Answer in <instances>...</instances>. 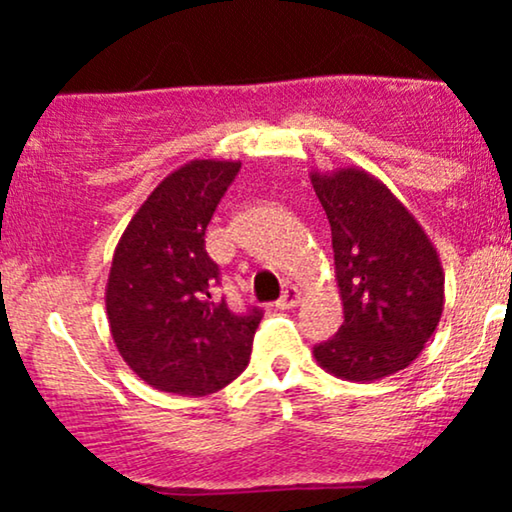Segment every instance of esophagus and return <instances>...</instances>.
I'll return each mask as SVG.
<instances>
[{
  "label": "esophagus",
  "mask_w": 512,
  "mask_h": 512,
  "mask_svg": "<svg viewBox=\"0 0 512 512\" xmlns=\"http://www.w3.org/2000/svg\"><path fill=\"white\" fill-rule=\"evenodd\" d=\"M301 303V291L296 289V286H289V289L284 291V296L276 301V308L279 310H289V308H296V305Z\"/></svg>",
  "instance_id": "esophagus-1"
}]
</instances>
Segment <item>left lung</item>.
Instances as JSON below:
<instances>
[{"label":"left lung","instance_id":"left-lung-1","mask_svg":"<svg viewBox=\"0 0 512 512\" xmlns=\"http://www.w3.org/2000/svg\"><path fill=\"white\" fill-rule=\"evenodd\" d=\"M332 228L344 322L317 344V366L349 383H373L419 358L445 305L436 245L383 180L358 166L310 170Z\"/></svg>","mask_w":512,"mask_h":512}]
</instances>
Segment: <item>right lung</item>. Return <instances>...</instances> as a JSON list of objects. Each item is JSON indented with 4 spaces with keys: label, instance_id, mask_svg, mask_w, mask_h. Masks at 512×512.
Here are the masks:
<instances>
[{
    "label": "right lung",
    "instance_id": "add662e5",
    "mask_svg": "<svg viewBox=\"0 0 512 512\" xmlns=\"http://www.w3.org/2000/svg\"><path fill=\"white\" fill-rule=\"evenodd\" d=\"M240 161L195 158L175 168L134 211L105 284L113 342L146 385L185 397L219 392L243 373L262 310L214 301L219 267L204 236Z\"/></svg>",
    "mask_w": 512,
    "mask_h": 512
}]
</instances>
